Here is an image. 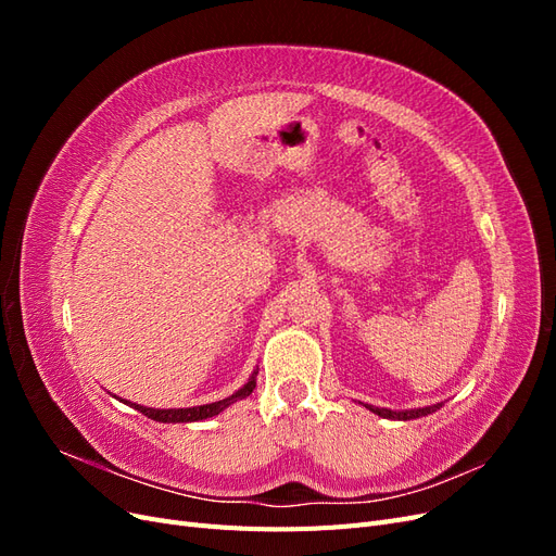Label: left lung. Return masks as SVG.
I'll list each match as a JSON object with an SVG mask.
<instances>
[{
	"label": "left lung",
	"mask_w": 556,
	"mask_h": 556,
	"mask_svg": "<svg viewBox=\"0 0 556 556\" xmlns=\"http://www.w3.org/2000/svg\"><path fill=\"white\" fill-rule=\"evenodd\" d=\"M364 406L380 415V417H387V419H415V417H422V415H429V413H435V408H441L443 403H435V406H427V408H417V410H387V408H376V406H368V403H364Z\"/></svg>",
	"instance_id": "left-lung-1"
}]
</instances>
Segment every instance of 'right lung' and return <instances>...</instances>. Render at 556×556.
<instances>
[{
    "instance_id": "obj_1",
    "label": "right lung",
    "mask_w": 556,
    "mask_h": 556,
    "mask_svg": "<svg viewBox=\"0 0 556 556\" xmlns=\"http://www.w3.org/2000/svg\"><path fill=\"white\" fill-rule=\"evenodd\" d=\"M255 376L257 371L250 376V380L241 387L239 392H233L231 396L223 399V401H215V403H206V406H194V408H169V410H160V408H146V406H139V403H131L134 408H137L139 413H143L146 417L155 419V422H199V419H206V417H213L217 413H223L225 408H229L231 403H237L245 396L252 394V390H255Z\"/></svg>"
}]
</instances>
